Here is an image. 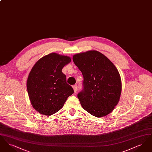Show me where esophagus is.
<instances>
[{
  "label": "esophagus",
  "mask_w": 152,
  "mask_h": 152,
  "mask_svg": "<svg viewBox=\"0 0 152 152\" xmlns=\"http://www.w3.org/2000/svg\"><path fill=\"white\" fill-rule=\"evenodd\" d=\"M73 90H74V92L76 93L77 90V85H75L73 86Z\"/></svg>",
  "instance_id": "esophagus-1"
}]
</instances>
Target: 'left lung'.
<instances>
[{
    "instance_id": "8db88e82",
    "label": "left lung",
    "mask_w": 152,
    "mask_h": 152,
    "mask_svg": "<svg viewBox=\"0 0 152 152\" xmlns=\"http://www.w3.org/2000/svg\"><path fill=\"white\" fill-rule=\"evenodd\" d=\"M83 76L77 97L83 108L97 117L109 114L120 100V75L115 65L100 52L89 51L73 56Z\"/></svg>"
}]
</instances>
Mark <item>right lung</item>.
<instances>
[{"label": "right lung", "instance_id": "1", "mask_svg": "<svg viewBox=\"0 0 152 152\" xmlns=\"http://www.w3.org/2000/svg\"><path fill=\"white\" fill-rule=\"evenodd\" d=\"M69 57L55 53L47 55L32 67L27 81V91L33 108L40 113L50 116L63 107L67 98L74 92L66 83L62 72Z\"/></svg>", "mask_w": 152, "mask_h": 152}]
</instances>
